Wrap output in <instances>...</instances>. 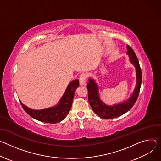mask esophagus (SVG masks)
<instances>
[{
    "label": "esophagus",
    "mask_w": 161,
    "mask_h": 161,
    "mask_svg": "<svg viewBox=\"0 0 161 161\" xmlns=\"http://www.w3.org/2000/svg\"><path fill=\"white\" fill-rule=\"evenodd\" d=\"M87 79V75L84 73L82 74L80 77H79V82H80V85H84L86 84Z\"/></svg>",
    "instance_id": "34e87169"
}]
</instances>
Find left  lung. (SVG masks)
I'll return each mask as SVG.
<instances>
[{
  "label": "left lung",
  "instance_id": "1",
  "mask_svg": "<svg viewBox=\"0 0 161 161\" xmlns=\"http://www.w3.org/2000/svg\"><path fill=\"white\" fill-rule=\"evenodd\" d=\"M127 53L129 55L130 63L135 66L136 71V85L131 97L127 100L113 105H106L100 100L98 92V86L95 80L92 78L89 79L87 84L88 91V101L93 111L100 118L105 119L115 118L129 111L136 103L142 80L141 69L139 64L138 59L133 49L129 45L127 46Z\"/></svg>",
  "mask_w": 161,
  "mask_h": 161
}]
</instances>
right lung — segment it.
Wrapping results in <instances>:
<instances>
[{"instance_id":"right-lung-1","label":"right lung","mask_w":161,"mask_h":161,"mask_svg":"<svg viewBox=\"0 0 161 161\" xmlns=\"http://www.w3.org/2000/svg\"><path fill=\"white\" fill-rule=\"evenodd\" d=\"M79 86V82L78 79L71 82L68 85L58 104L52 108L42 110H34L27 108L21 101L20 103L24 111L35 119L45 123H57L63 120L69 113L72 105L75 91Z\"/></svg>"}]
</instances>
